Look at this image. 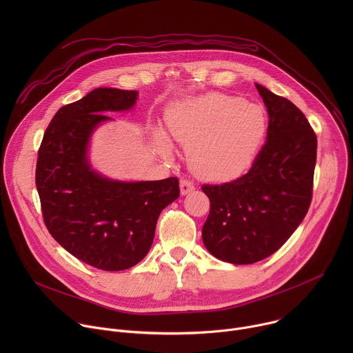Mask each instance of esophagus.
<instances>
[{
	"label": "esophagus",
	"mask_w": 353,
	"mask_h": 353,
	"mask_svg": "<svg viewBox=\"0 0 353 353\" xmlns=\"http://www.w3.org/2000/svg\"><path fill=\"white\" fill-rule=\"evenodd\" d=\"M194 190H195V185L191 181H188V180H181L180 181V192H181V195H185V194H188V192H191Z\"/></svg>",
	"instance_id": "esophagus-1"
}]
</instances>
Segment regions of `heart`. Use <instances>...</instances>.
<instances>
[{
  "label": "heart",
  "mask_w": 353,
  "mask_h": 353,
  "mask_svg": "<svg viewBox=\"0 0 353 353\" xmlns=\"http://www.w3.org/2000/svg\"><path fill=\"white\" fill-rule=\"evenodd\" d=\"M169 135L188 146L192 172L207 180L226 181L241 176L256 161L267 134V114L243 97L211 92L172 105L166 112ZM155 143L170 154L168 137L155 130Z\"/></svg>",
  "instance_id": "1"
}]
</instances>
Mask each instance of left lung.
Segmentation results:
<instances>
[{"label": "left lung", "mask_w": 353, "mask_h": 353, "mask_svg": "<svg viewBox=\"0 0 353 353\" xmlns=\"http://www.w3.org/2000/svg\"><path fill=\"white\" fill-rule=\"evenodd\" d=\"M256 88L270 117L267 142L248 173L203 185L211 203L203 241L214 257L239 265L274 254L305 219L317 158V137L305 114L265 86Z\"/></svg>", "instance_id": "1"}]
</instances>
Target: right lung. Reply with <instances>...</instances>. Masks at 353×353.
<instances>
[{"label": "right lung", "mask_w": 353, "mask_h": 353, "mask_svg": "<svg viewBox=\"0 0 353 353\" xmlns=\"http://www.w3.org/2000/svg\"><path fill=\"white\" fill-rule=\"evenodd\" d=\"M137 90L97 88L63 106L48 124L37 157L36 187L44 223L57 243L88 265L123 271L137 265L152 245L163 208L179 198V180L121 181L89 162L94 130L128 112Z\"/></svg>", "instance_id": "obj_1"}]
</instances>
